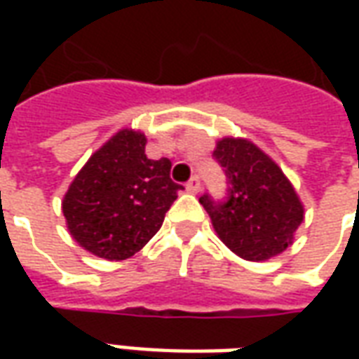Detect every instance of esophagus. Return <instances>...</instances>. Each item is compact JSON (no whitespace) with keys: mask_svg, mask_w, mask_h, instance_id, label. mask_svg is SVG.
I'll return each instance as SVG.
<instances>
[{"mask_svg":"<svg viewBox=\"0 0 359 359\" xmlns=\"http://www.w3.org/2000/svg\"><path fill=\"white\" fill-rule=\"evenodd\" d=\"M187 190L188 192H192V194H196V192H200V190H202V182H200V177H198V175H194L192 179L188 180Z\"/></svg>","mask_w":359,"mask_h":359,"instance_id":"esophagus-1","label":"esophagus"}]
</instances>
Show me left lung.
Instances as JSON below:
<instances>
[{"mask_svg":"<svg viewBox=\"0 0 359 359\" xmlns=\"http://www.w3.org/2000/svg\"><path fill=\"white\" fill-rule=\"evenodd\" d=\"M213 157L225 171L226 198H200L219 238L236 256L264 262L292 244L304 221V205L290 180L269 156L252 142L223 138Z\"/></svg>","mask_w":359,"mask_h":359,"instance_id":"1","label":"left lung"}]
</instances>
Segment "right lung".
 Returning <instances> with one entry per match:
<instances>
[{
    "label": "right lung",
    "instance_id": "obj_1",
    "mask_svg": "<svg viewBox=\"0 0 359 359\" xmlns=\"http://www.w3.org/2000/svg\"><path fill=\"white\" fill-rule=\"evenodd\" d=\"M180 184L167 157L148 159L146 136L118 130L90 157L63 200L69 233L105 259L134 256L161 229Z\"/></svg>",
    "mask_w": 359,
    "mask_h": 359
}]
</instances>
